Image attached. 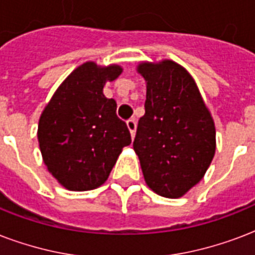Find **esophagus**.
Masks as SVG:
<instances>
[{
  "mask_svg": "<svg viewBox=\"0 0 255 255\" xmlns=\"http://www.w3.org/2000/svg\"><path fill=\"white\" fill-rule=\"evenodd\" d=\"M127 127L128 129H129V132H131V136L132 137H135V131H136V122L135 119H129L127 122Z\"/></svg>",
  "mask_w": 255,
  "mask_h": 255,
  "instance_id": "34e87169",
  "label": "esophagus"
}]
</instances>
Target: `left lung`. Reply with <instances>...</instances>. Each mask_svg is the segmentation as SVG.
<instances>
[{"label": "left lung", "mask_w": 255, "mask_h": 255, "mask_svg": "<svg viewBox=\"0 0 255 255\" xmlns=\"http://www.w3.org/2000/svg\"><path fill=\"white\" fill-rule=\"evenodd\" d=\"M137 73L147 82L145 114L133 140L144 180L163 197H181L213 160L214 122L194 79L176 62H143Z\"/></svg>", "instance_id": "obj_1"}]
</instances>
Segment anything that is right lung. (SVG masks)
Segmentation results:
<instances>
[{
    "mask_svg": "<svg viewBox=\"0 0 255 255\" xmlns=\"http://www.w3.org/2000/svg\"><path fill=\"white\" fill-rule=\"evenodd\" d=\"M123 69L86 62L66 78L42 112L38 141L49 172L69 190H91L106 182L122 149L131 144L106 82Z\"/></svg>",
    "mask_w": 255,
    "mask_h": 255,
    "instance_id": "obj_1",
    "label": "right lung"
}]
</instances>
